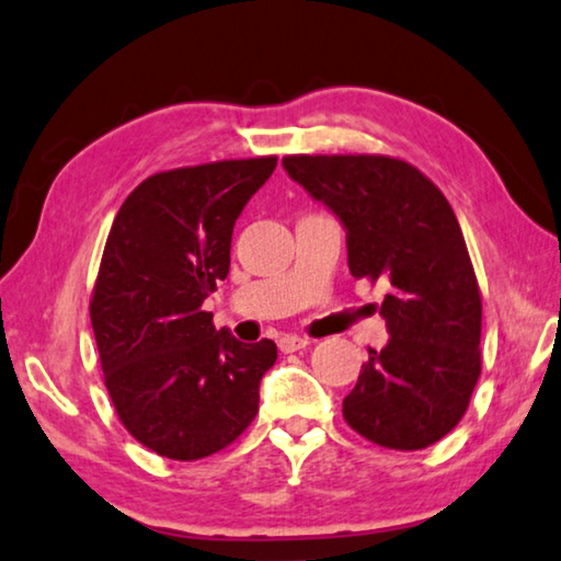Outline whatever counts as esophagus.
<instances>
[{"mask_svg": "<svg viewBox=\"0 0 561 561\" xmlns=\"http://www.w3.org/2000/svg\"><path fill=\"white\" fill-rule=\"evenodd\" d=\"M310 345V337H302V335H282L279 337V351L282 353H295V351H302Z\"/></svg>", "mask_w": 561, "mask_h": 561, "instance_id": "34e87169", "label": "esophagus"}]
</instances>
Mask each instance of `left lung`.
<instances>
[{
  "label": "left lung",
  "instance_id": "8db88e82",
  "mask_svg": "<svg viewBox=\"0 0 561 561\" xmlns=\"http://www.w3.org/2000/svg\"><path fill=\"white\" fill-rule=\"evenodd\" d=\"M287 175L345 228L356 279L389 284V343L368 351L343 416L389 449H422L455 430L480 376V289L453 205L404 160L291 154Z\"/></svg>",
  "mask_w": 561,
  "mask_h": 561
}]
</instances>
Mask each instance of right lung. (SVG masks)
<instances>
[{"label": "right lung", "instance_id": "right-lung-1", "mask_svg": "<svg viewBox=\"0 0 561 561\" xmlns=\"http://www.w3.org/2000/svg\"><path fill=\"white\" fill-rule=\"evenodd\" d=\"M277 157L157 172L108 231L91 297L108 397L129 435L170 460H201L259 412L272 341L241 343L203 310L228 277L236 218Z\"/></svg>", "mask_w": 561, "mask_h": 561}]
</instances>
